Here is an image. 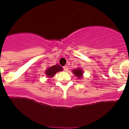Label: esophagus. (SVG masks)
Returning a JSON list of instances; mask_svg holds the SVG:
<instances>
[{
    "label": "esophagus",
    "mask_w": 129,
    "mask_h": 129,
    "mask_svg": "<svg viewBox=\"0 0 129 129\" xmlns=\"http://www.w3.org/2000/svg\"><path fill=\"white\" fill-rule=\"evenodd\" d=\"M63 68V70H64V71H68V67L67 66H65Z\"/></svg>",
    "instance_id": "esophagus-1"
}]
</instances>
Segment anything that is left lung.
<instances>
[{
  "label": "left lung",
  "mask_w": 129,
  "mask_h": 129,
  "mask_svg": "<svg viewBox=\"0 0 129 129\" xmlns=\"http://www.w3.org/2000/svg\"><path fill=\"white\" fill-rule=\"evenodd\" d=\"M73 74L75 75V76L77 77L78 78H81L82 76H83V70L79 68V69H77V70H73Z\"/></svg>",
  "instance_id": "8db88e82"
}]
</instances>
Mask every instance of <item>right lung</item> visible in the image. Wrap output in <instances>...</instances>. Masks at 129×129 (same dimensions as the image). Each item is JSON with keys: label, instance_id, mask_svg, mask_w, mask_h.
<instances>
[{"label": "right lung", "instance_id": "add662e5", "mask_svg": "<svg viewBox=\"0 0 129 129\" xmlns=\"http://www.w3.org/2000/svg\"><path fill=\"white\" fill-rule=\"evenodd\" d=\"M62 70L63 68L59 65H55V66H53L50 67L49 68H48L45 71V73L48 77H52L56 73H58L60 71H62Z\"/></svg>", "mask_w": 129, "mask_h": 129}]
</instances>
